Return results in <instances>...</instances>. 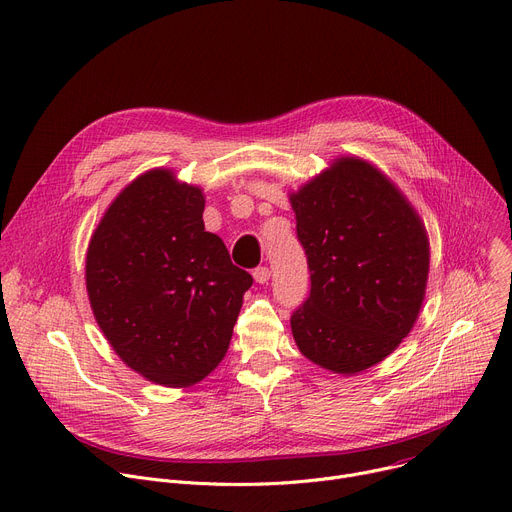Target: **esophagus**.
<instances>
[{
  "instance_id": "34e87169",
  "label": "esophagus",
  "mask_w": 512,
  "mask_h": 512,
  "mask_svg": "<svg viewBox=\"0 0 512 512\" xmlns=\"http://www.w3.org/2000/svg\"><path fill=\"white\" fill-rule=\"evenodd\" d=\"M269 275H271V271L267 267H257L253 271V277H255L257 284H267L269 282Z\"/></svg>"
}]
</instances>
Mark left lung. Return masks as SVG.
<instances>
[{
	"label": "left lung",
	"mask_w": 512,
	"mask_h": 512,
	"mask_svg": "<svg viewBox=\"0 0 512 512\" xmlns=\"http://www.w3.org/2000/svg\"><path fill=\"white\" fill-rule=\"evenodd\" d=\"M310 267L290 324L300 353L339 376L378 365L412 331L429 280V235L374 163L339 155L288 194Z\"/></svg>",
	"instance_id": "left-lung-1"
}]
</instances>
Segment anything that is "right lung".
I'll list each match as a JSON object with an SVG mask.
<instances>
[{"instance_id":"add662e5","label":"right lung","mask_w":512,"mask_h":512,"mask_svg":"<svg viewBox=\"0 0 512 512\" xmlns=\"http://www.w3.org/2000/svg\"><path fill=\"white\" fill-rule=\"evenodd\" d=\"M200 185L155 167L112 200L85 253L91 312L114 353L165 388L202 382L224 359L253 277L204 228Z\"/></svg>"}]
</instances>
